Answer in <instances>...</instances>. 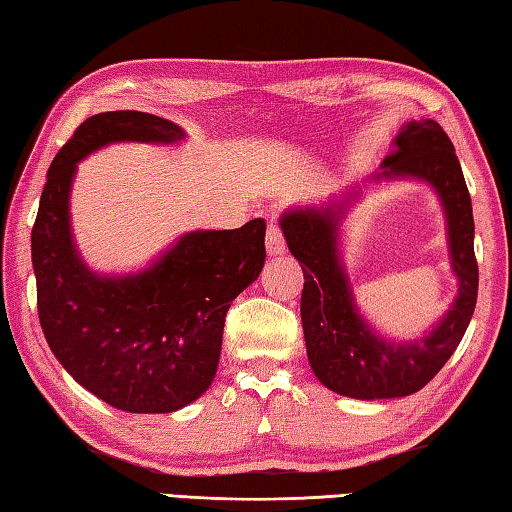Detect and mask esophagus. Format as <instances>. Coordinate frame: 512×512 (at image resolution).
I'll return each instance as SVG.
<instances>
[{
	"instance_id": "34e87169",
	"label": "esophagus",
	"mask_w": 512,
	"mask_h": 512,
	"mask_svg": "<svg viewBox=\"0 0 512 512\" xmlns=\"http://www.w3.org/2000/svg\"><path fill=\"white\" fill-rule=\"evenodd\" d=\"M266 250H268L270 257L282 255L284 250H286V237H284V233H282V228L275 226V224L268 226V233H266Z\"/></svg>"
}]
</instances>
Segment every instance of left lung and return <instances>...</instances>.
Here are the masks:
<instances>
[{"label":"left lung","instance_id":"left-lung-1","mask_svg":"<svg viewBox=\"0 0 512 512\" xmlns=\"http://www.w3.org/2000/svg\"><path fill=\"white\" fill-rule=\"evenodd\" d=\"M386 157V177L410 175L437 188L448 217V242L459 295L433 333L408 344H388L357 315L337 259L342 210L299 208L282 217L288 250L302 264V328L308 362L319 382L355 399L406 397L422 390L455 353L477 304L473 204L455 146L433 119L410 122Z\"/></svg>","mask_w":512,"mask_h":512}]
</instances>
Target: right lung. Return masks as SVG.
I'll list each match as a JSON object with an SVG mask.
<instances>
[{"instance_id": "obj_1", "label": "right lung", "mask_w": 512, "mask_h": 512, "mask_svg": "<svg viewBox=\"0 0 512 512\" xmlns=\"http://www.w3.org/2000/svg\"><path fill=\"white\" fill-rule=\"evenodd\" d=\"M184 130L139 110L88 117L48 168L30 235L44 337L75 382L126 413H173L206 393L226 313L266 259V222L197 230L146 273L97 277L75 255L68 193L79 159L110 142H162Z\"/></svg>"}]
</instances>
